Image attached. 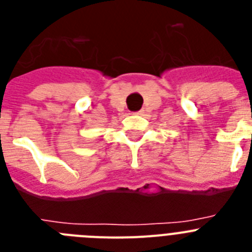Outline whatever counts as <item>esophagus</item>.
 <instances>
[{
    "instance_id": "obj_1",
    "label": "esophagus",
    "mask_w": 252,
    "mask_h": 252,
    "mask_svg": "<svg viewBox=\"0 0 252 252\" xmlns=\"http://www.w3.org/2000/svg\"><path fill=\"white\" fill-rule=\"evenodd\" d=\"M144 113H145V112H144V111H139V112H136V115H140V116H142V115H144Z\"/></svg>"
}]
</instances>
